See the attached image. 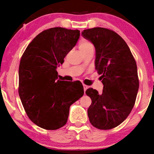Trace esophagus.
<instances>
[{
  "instance_id": "1",
  "label": "esophagus",
  "mask_w": 154,
  "mask_h": 154,
  "mask_svg": "<svg viewBox=\"0 0 154 154\" xmlns=\"http://www.w3.org/2000/svg\"><path fill=\"white\" fill-rule=\"evenodd\" d=\"M83 89H84V91H85L86 90L88 89V88H89V86H88V85H85V84H83Z\"/></svg>"
}]
</instances>
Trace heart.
<instances>
[{
  "label": "heart",
  "instance_id": "b5f03b06",
  "mask_svg": "<svg viewBox=\"0 0 154 154\" xmlns=\"http://www.w3.org/2000/svg\"><path fill=\"white\" fill-rule=\"evenodd\" d=\"M79 47L81 52H83L86 51V50H88L90 49H93L94 48V46L92 45L91 42H90L89 41H87V40H85V39L81 40V41L79 42Z\"/></svg>",
  "mask_w": 154,
  "mask_h": 154
}]
</instances>
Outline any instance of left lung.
Segmentation results:
<instances>
[{
  "instance_id": "1",
  "label": "left lung",
  "mask_w": 154,
  "mask_h": 154,
  "mask_svg": "<svg viewBox=\"0 0 154 154\" xmlns=\"http://www.w3.org/2000/svg\"><path fill=\"white\" fill-rule=\"evenodd\" d=\"M82 35L96 50L95 69L101 75L103 92L88 88L91 98L88 109L90 123L100 130H110L123 123L131 112L139 90L137 64L125 41L115 31L95 27Z\"/></svg>"
}]
</instances>
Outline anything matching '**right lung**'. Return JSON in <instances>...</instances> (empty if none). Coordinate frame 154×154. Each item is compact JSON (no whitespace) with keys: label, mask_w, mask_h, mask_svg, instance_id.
<instances>
[{"label":"right lung","mask_w":154,"mask_h":154,"mask_svg":"<svg viewBox=\"0 0 154 154\" xmlns=\"http://www.w3.org/2000/svg\"><path fill=\"white\" fill-rule=\"evenodd\" d=\"M79 30L54 27L29 44L19 67V94L29 119L45 130L66 123L69 108L83 95L81 83L60 81L56 69L76 44Z\"/></svg>","instance_id":"1"}]
</instances>
